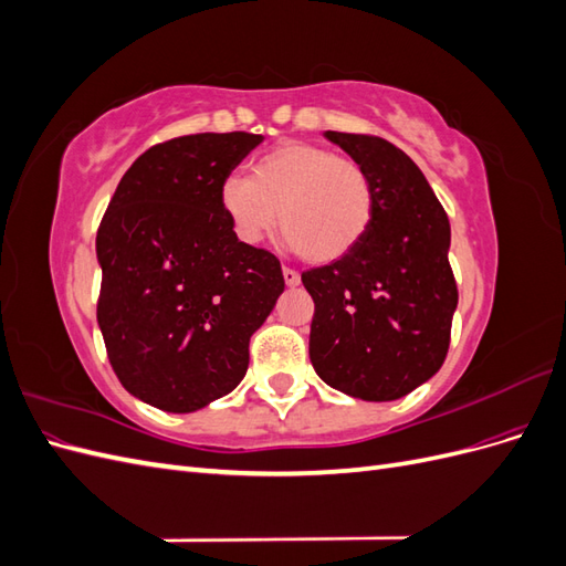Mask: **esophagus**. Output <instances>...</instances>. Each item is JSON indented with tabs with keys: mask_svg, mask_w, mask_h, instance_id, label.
<instances>
[{
	"mask_svg": "<svg viewBox=\"0 0 566 566\" xmlns=\"http://www.w3.org/2000/svg\"><path fill=\"white\" fill-rule=\"evenodd\" d=\"M283 279H285L287 287H297L300 281H302L300 273L295 269H290V266H283Z\"/></svg>",
	"mask_w": 566,
	"mask_h": 566,
	"instance_id": "34e87169",
	"label": "esophagus"
}]
</instances>
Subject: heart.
<instances>
[{
    "label": "heart",
    "mask_w": 566,
    "mask_h": 566,
    "mask_svg": "<svg viewBox=\"0 0 566 566\" xmlns=\"http://www.w3.org/2000/svg\"><path fill=\"white\" fill-rule=\"evenodd\" d=\"M221 208L243 243H260L279 221L306 262L323 264L364 241L375 217V188L361 163L287 142L256 158L250 179L229 177Z\"/></svg>",
    "instance_id": "obj_1"
}]
</instances>
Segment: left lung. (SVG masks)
<instances>
[{
    "mask_svg": "<svg viewBox=\"0 0 566 566\" xmlns=\"http://www.w3.org/2000/svg\"><path fill=\"white\" fill-rule=\"evenodd\" d=\"M361 163L375 217L352 252L302 273L314 300L310 356L318 378L364 401H394L441 368L458 287L451 224L418 165L368 134L325 132Z\"/></svg>",
    "mask_w": 566,
    "mask_h": 566,
    "instance_id": "obj_1",
    "label": "left lung"
}]
</instances>
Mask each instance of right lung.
I'll return each instance as SVG.
<instances>
[{
    "mask_svg": "<svg viewBox=\"0 0 566 566\" xmlns=\"http://www.w3.org/2000/svg\"><path fill=\"white\" fill-rule=\"evenodd\" d=\"M262 134H191L148 148L119 179L96 233V318L111 366L136 399L193 413L233 391L250 337L285 281L221 208V186Z\"/></svg>",
    "mask_w": 566,
    "mask_h": 566,
    "instance_id": "right-lung-1",
    "label": "right lung"
}]
</instances>
